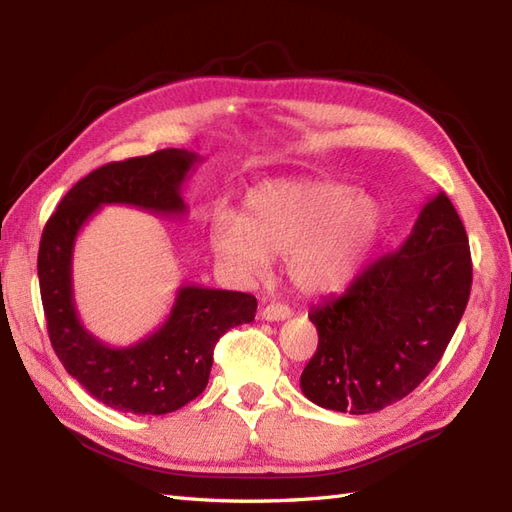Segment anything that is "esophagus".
<instances>
[{"label": "esophagus", "mask_w": 512, "mask_h": 512, "mask_svg": "<svg viewBox=\"0 0 512 512\" xmlns=\"http://www.w3.org/2000/svg\"><path fill=\"white\" fill-rule=\"evenodd\" d=\"M290 308L288 306H281V303H273V306H266L264 310H262V319H266V321H286L288 317H290Z\"/></svg>", "instance_id": "esophagus-1"}]
</instances>
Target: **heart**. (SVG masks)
<instances>
[{
    "label": "heart",
    "mask_w": 512,
    "mask_h": 512,
    "mask_svg": "<svg viewBox=\"0 0 512 512\" xmlns=\"http://www.w3.org/2000/svg\"><path fill=\"white\" fill-rule=\"evenodd\" d=\"M387 228L376 195L332 180H268L244 198L239 220L217 213L213 255L244 279L262 277L268 257L286 255V275L303 295H330L361 273Z\"/></svg>",
    "instance_id": "1"
}]
</instances>
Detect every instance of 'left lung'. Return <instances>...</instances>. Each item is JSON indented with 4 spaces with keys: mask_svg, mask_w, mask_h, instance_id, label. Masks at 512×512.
<instances>
[{
    "mask_svg": "<svg viewBox=\"0 0 512 512\" xmlns=\"http://www.w3.org/2000/svg\"><path fill=\"white\" fill-rule=\"evenodd\" d=\"M471 281L469 237L440 191L398 250L310 310L319 347L301 374L303 396L363 416L411 394L447 350Z\"/></svg>",
    "mask_w": 512,
    "mask_h": 512,
    "instance_id": "1",
    "label": "left lung"
}]
</instances>
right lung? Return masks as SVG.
<instances>
[{
  "instance_id": "add662e5",
  "label": "right lung",
  "mask_w": 512,
  "mask_h": 512,
  "mask_svg": "<svg viewBox=\"0 0 512 512\" xmlns=\"http://www.w3.org/2000/svg\"><path fill=\"white\" fill-rule=\"evenodd\" d=\"M200 160L187 149H162L110 162L76 182L43 228L37 273L50 343L68 374L112 409L162 416L184 407L209 383L220 336L255 319L253 295L184 284L158 330L138 343L114 347L85 330L76 312L72 255L81 228L105 204L167 217L187 215L182 184Z\"/></svg>"
}]
</instances>
